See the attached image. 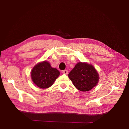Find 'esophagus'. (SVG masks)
<instances>
[{"label": "esophagus", "mask_w": 129, "mask_h": 129, "mask_svg": "<svg viewBox=\"0 0 129 129\" xmlns=\"http://www.w3.org/2000/svg\"><path fill=\"white\" fill-rule=\"evenodd\" d=\"M62 73L67 75V74H68V71H67V70H64V71H62Z\"/></svg>", "instance_id": "obj_1"}]
</instances>
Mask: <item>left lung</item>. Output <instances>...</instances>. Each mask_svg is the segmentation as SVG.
Masks as SVG:
<instances>
[{"label":"left lung","instance_id":"1","mask_svg":"<svg viewBox=\"0 0 129 129\" xmlns=\"http://www.w3.org/2000/svg\"><path fill=\"white\" fill-rule=\"evenodd\" d=\"M74 86L81 91H87L99 82V75L91 64L79 62L68 74Z\"/></svg>","mask_w":129,"mask_h":129}]
</instances>
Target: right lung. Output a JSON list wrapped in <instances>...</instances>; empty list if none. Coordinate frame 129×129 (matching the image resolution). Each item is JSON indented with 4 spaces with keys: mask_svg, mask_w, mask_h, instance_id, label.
I'll return each instance as SVG.
<instances>
[{
    "mask_svg": "<svg viewBox=\"0 0 129 129\" xmlns=\"http://www.w3.org/2000/svg\"><path fill=\"white\" fill-rule=\"evenodd\" d=\"M60 75V72L52 68L48 61H43L37 64L31 72V79L33 83L42 89L52 86Z\"/></svg>",
    "mask_w": 129,
    "mask_h": 129,
    "instance_id": "obj_1",
    "label": "right lung"
}]
</instances>
